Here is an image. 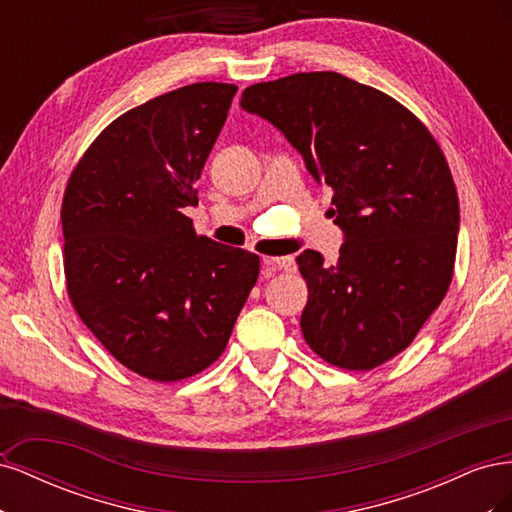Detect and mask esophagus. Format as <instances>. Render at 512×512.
<instances>
[{
  "label": "esophagus",
  "instance_id": "1",
  "mask_svg": "<svg viewBox=\"0 0 512 512\" xmlns=\"http://www.w3.org/2000/svg\"><path fill=\"white\" fill-rule=\"evenodd\" d=\"M262 265H265L267 271H286V273H292L294 269H297V265H294L292 258H262Z\"/></svg>",
  "mask_w": 512,
  "mask_h": 512
}]
</instances>
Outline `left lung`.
<instances>
[{"instance_id":"1","label":"left lung","mask_w":512,"mask_h":512,"mask_svg":"<svg viewBox=\"0 0 512 512\" xmlns=\"http://www.w3.org/2000/svg\"><path fill=\"white\" fill-rule=\"evenodd\" d=\"M241 106L282 130L329 185L346 237L331 267L314 250L297 258L307 346L348 371L393 359L453 280L459 200L438 141L404 104L337 72L256 83Z\"/></svg>"}]
</instances>
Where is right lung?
<instances>
[{"label":"right lung","mask_w":512,"mask_h":512,"mask_svg":"<svg viewBox=\"0 0 512 512\" xmlns=\"http://www.w3.org/2000/svg\"><path fill=\"white\" fill-rule=\"evenodd\" d=\"M237 85L192 83L123 113L68 179L61 226L68 297L134 374L177 382L220 359L260 258L196 235L183 213Z\"/></svg>","instance_id":"right-lung-1"}]
</instances>
